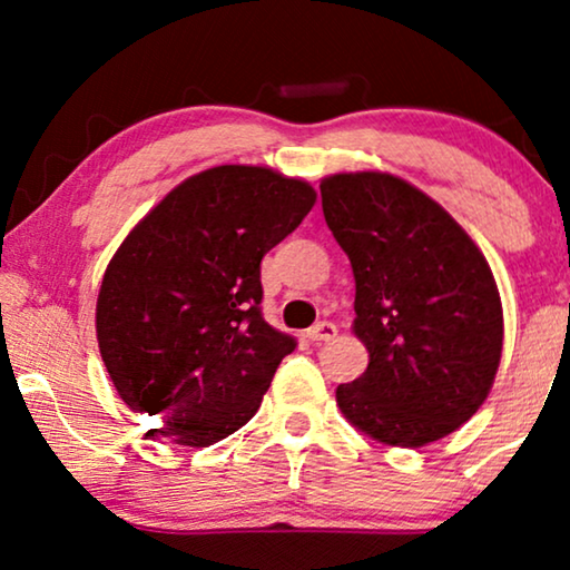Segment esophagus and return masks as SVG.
<instances>
[{
	"mask_svg": "<svg viewBox=\"0 0 570 570\" xmlns=\"http://www.w3.org/2000/svg\"><path fill=\"white\" fill-rule=\"evenodd\" d=\"M308 337L314 342H330L337 337V326H334L332 322H318L308 330Z\"/></svg>",
	"mask_w": 570,
	"mask_h": 570,
	"instance_id": "esophagus-1",
	"label": "esophagus"
}]
</instances>
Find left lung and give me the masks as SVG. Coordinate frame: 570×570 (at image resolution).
Wrapping results in <instances>:
<instances>
[{"label": "left lung", "instance_id": "1", "mask_svg": "<svg viewBox=\"0 0 570 570\" xmlns=\"http://www.w3.org/2000/svg\"><path fill=\"white\" fill-rule=\"evenodd\" d=\"M322 209L355 275L361 379L337 386L350 423L389 446L454 433L488 400L503 350L493 272L462 225L400 176L322 181Z\"/></svg>", "mask_w": 570, "mask_h": 570}]
</instances>
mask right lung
<instances>
[{"label":"right lung","instance_id":"right-lung-1","mask_svg":"<svg viewBox=\"0 0 570 570\" xmlns=\"http://www.w3.org/2000/svg\"><path fill=\"white\" fill-rule=\"evenodd\" d=\"M314 186L262 166L186 178L139 220L108 262L98 347L150 433L213 446L259 410L291 334L262 316V256L298 228Z\"/></svg>","mask_w":570,"mask_h":570}]
</instances>
